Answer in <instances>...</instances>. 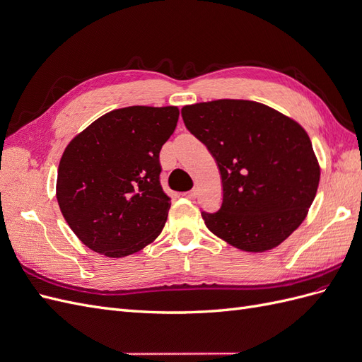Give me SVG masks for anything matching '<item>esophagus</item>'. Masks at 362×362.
<instances>
[{
  "label": "esophagus",
  "mask_w": 362,
  "mask_h": 362,
  "mask_svg": "<svg viewBox=\"0 0 362 362\" xmlns=\"http://www.w3.org/2000/svg\"><path fill=\"white\" fill-rule=\"evenodd\" d=\"M185 196H187V198H189V199H194V198H196V196H198V190H196V189H192L190 192H187V193H185Z\"/></svg>",
  "instance_id": "34e87169"
}]
</instances>
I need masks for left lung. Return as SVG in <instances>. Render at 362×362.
Returning <instances> with one entry per match:
<instances>
[{
    "instance_id": "8db88e82",
    "label": "left lung",
    "mask_w": 362,
    "mask_h": 362,
    "mask_svg": "<svg viewBox=\"0 0 362 362\" xmlns=\"http://www.w3.org/2000/svg\"><path fill=\"white\" fill-rule=\"evenodd\" d=\"M181 115L221 172L222 206L202 211L206 228L246 252L279 246L305 221L319 187L306 131L275 108L245 100L184 105Z\"/></svg>"
}]
</instances>
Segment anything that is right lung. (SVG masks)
Returning a JSON list of instances; mask_svg holds the SVG:
<instances>
[{
  "instance_id": "right-lung-1",
  "label": "right lung",
  "mask_w": 362,
  "mask_h": 362,
  "mask_svg": "<svg viewBox=\"0 0 362 362\" xmlns=\"http://www.w3.org/2000/svg\"><path fill=\"white\" fill-rule=\"evenodd\" d=\"M178 107L133 105L98 117L64 149L56 196L74 234L98 254L122 258L160 235L170 199L160 184V151Z\"/></svg>"
}]
</instances>
